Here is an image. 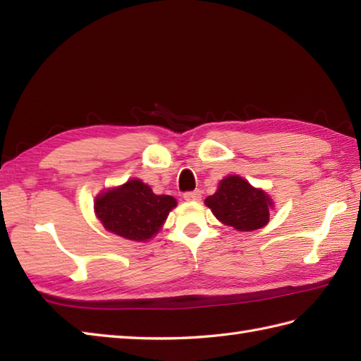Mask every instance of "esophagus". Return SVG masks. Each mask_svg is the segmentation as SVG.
<instances>
[{
	"label": "esophagus",
	"mask_w": 361,
	"mask_h": 361,
	"mask_svg": "<svg viewBox=\"0 0 361 361\" xmlns=\"http://www.w3.org/2000/svg\"><path fill=\"white\" fill-rule=\"evenodd\" d=\"M202 199L200 190H189V192L185 194V200L188 202H199Z\"/></svg>",
	"instance_id": "1"
}]
</instances>
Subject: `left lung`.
I'll list each match as a JSON object with an SVG mask.
<instances>
[{
	"instance_id": "obj_1",
	"label": "left lung",
	"mask_w": 361,
	"mask_h": 361,
	"mask_svg": "<svg viewBox=\"0 0 361 361\" xmlns=\"http://www.w3.org/2000/svg\"><path fill=\"white\" fill-rule=\"evenodd\" d=\"M204 203L219 221L238 231L264 227L269 222V209L274 204L269 195L238 175L224 178L219 183L216 194L209 195Z\"/></svg>"
}]
</instances>
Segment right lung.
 <instances>
[{
	"mask_svg": "<svg viewBox=\"0 0 361 361\" xmlns=\"http://www.w3.org/2000/svg\"><path fill=\"white\" fill-rule=\"evenodd\" d=\"M175 207L172 195L153 194L140 180L106 190L95 200V213L104 228L131 241H147L157 235Z\"/></svg>",
	"mask_w": 361,
	"mask_h": 361,
	"instance_id": "1",
	"label": "right lung"
}]
</instances>
